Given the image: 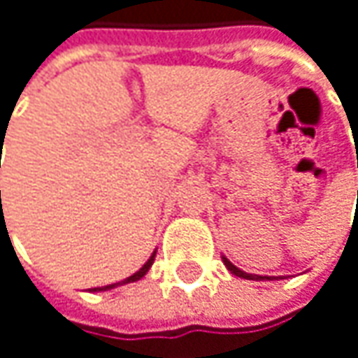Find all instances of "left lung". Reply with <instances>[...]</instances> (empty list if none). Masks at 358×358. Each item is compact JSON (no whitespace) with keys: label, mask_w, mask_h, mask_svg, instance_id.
<instances>
[{"label":"left lung","mask_w":358,"mask_h":358,"mask_svg":"<svg viewBox=\"0 0 358 358\" xmlns=\"http://www.w3.org/2000/svg\"><path fill=\"white\" fill-rule=\"evenodd\" d=\"M224 264H227V268L233 273V275H237V277H243V279H252V281H262V279H266V277H258V275H250V273H243L241 268H237L235 264H231L227 258H224Z\"/></svg>","instance_id":"1"}]
</instances>
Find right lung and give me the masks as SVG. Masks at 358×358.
Returning a JSON list of instances; mask_svg holds the SVG:
<instances>
[{
    "instance_id": "obj_1",
    "label": "right lung",
    "mask_w": 358,
    "mask_h": 358,
    "mask_svg": "<svg viewBox=\"0 0 358 358\" xmlns=\"http://www.w3.org/2000/svg\"><path fill=\"white\" fill-rule=\"evenodd\" d=\"M152 260H155V254H152V256L148 258V262H146V264H144V266H142V268H140L138 273H134V275H131V277H127L125 281H119V283H113V285H106V287H94V292H96V289H98V292H106V289H113V287H117V285H125V283H134V281L142 279V277H144V275L148 273V268H150Z\"/></svg>"
}]
</instances>
